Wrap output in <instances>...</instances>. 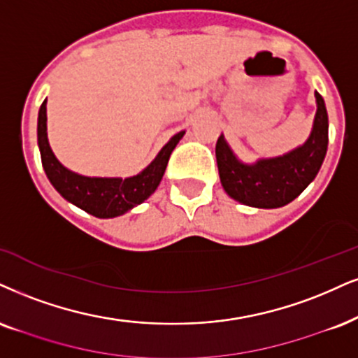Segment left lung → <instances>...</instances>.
Masks as SVG:
<instances>
[{
    "mask_svg": "<svg viewBox=\"0 0 358 358\" xmlns=\"http://www.w3.org/2000/svg\"><path fill=\"white\" fill-rule=\"evenodd\" d=\"M315 99L317 113L310 136L301 148L284 156L244 164L229 148L224 136H219L215 157L220 182L232 199L259 209H275L301 196L315 179L329 144L327 109L319 92H315Z\"/></svg>",
    "mask_w": 358,
    "mask_h": 358,
    "instance_id": "left-lung-1",
    "label": "left lung"
}]
</instances>
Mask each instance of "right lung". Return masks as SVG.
I'll use <instances>...</instances> for the list:
<instances>
[{"label": "right lung", "instance_id": "1", "mask_svg": "<svg viewBox=\"0 0 358 358\" xmlns=\"http://www.w3.org/2000/svg\"><path fill=\"white\" fill-rule=\"evenodd\" d=\"M46 99L38 114V145L41 162L50 182L66 201L99 219H111L126 214L156 191L167 167L171 152L178 145L184 131L172 136L159 151L156 159L143 172L132 178H86L66 169L52 154L46 132Z\"/></svg>", "mask_w": 358, "mask_h": 358}]
</instances>
